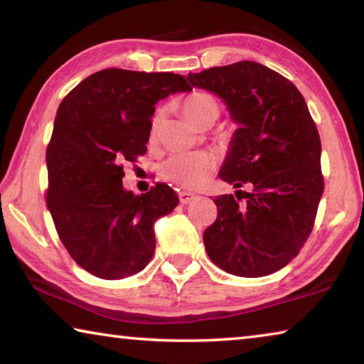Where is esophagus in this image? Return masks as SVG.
Returning a JSON list of instances; mask_svg holds the SVG:
<instances>
[{
	"mask_svg": "<svg viewBox=\"0 0 364 364\" xmlns=\"http://www.w3.org/2000/svg\"><path fill=\"white\" fill-rule=\"evenodd\" d=\"M196 197H197L196 194L188 193V191H180V193H178V199H180L181 204H191Z\"/></svg>",
	"mask_w": 364,
	"mask_h": 364,
	"instance_id": "34e87169",
	"label": "esophagus"
}]
</instances>
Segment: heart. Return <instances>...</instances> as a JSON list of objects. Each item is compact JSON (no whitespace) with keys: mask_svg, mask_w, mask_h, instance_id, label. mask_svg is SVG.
<instances>
[{"mask_svg":"<svg viewBox=\"0 0 364 364\" xmlns=\"http://www.w3.org/2000/svg\"><path fill=\"white\" fill-rule=\"evenodd\" d=\"M184 117L194 125L207 128L213 125L221 112L217 97L207 93H193L181 102ZM164 123V110L157 109L151 119V141L159 138ZM217 167V160L208 152L171 154L160 165V176L181 189H200Z\"/></svg>","mask_w":364,"mask_h":364,"instance_id":"b5f03b06","label":"heart"}]
</instances>
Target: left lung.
I'll list each match as a JSON object with an SVG mask.
<instances>
[{
	"mask_svg": "<svg viewBox=\"0 0 364 364\" xmlns=\"http://www.w3.org/2000/svg\"><path fill=\"white\" fill-rule=\"evenodd\" d=\"M218 95L239 123L220 178L249 193L215 197L217 220L204 231L210 260L226 273L260 278L299 255L324 191L321 139L291 80L252 60L189 73Z\"/></svg>",
	"mask_w": 364,
	"mask_h": 364,
	"instance_id": "obj_1",
	"label": "left lung"
}]
</instances>
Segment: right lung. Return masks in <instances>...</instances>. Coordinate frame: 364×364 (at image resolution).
Segmentation results:
<instances>
[{"instance_id":"1","label":"right lung","mask_w":364,"mask_h":364,"mask_svg":"<svg viewBox=\"0 0 364 364\" xmlns=\"http://www.w3.org/2000/svg\"><path fill=\"white\" fill-rule=\"evenodd\" d=\"M189 90L173 72L104 69L60 102L46 149V205L69 255L97 278H128L151 262L154 221L178 196L165 183L128 193L123 165L146 154L156 104Z\"/></svg>"}]
</instances>
